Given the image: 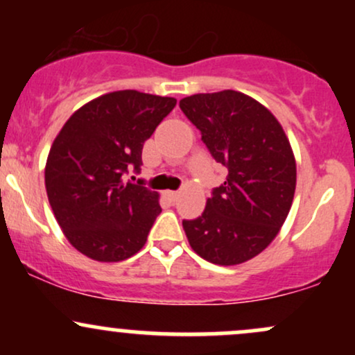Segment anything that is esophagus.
Listing matches in <instances>:
<instances>
[{
	"label": "esophagus",
	"instance_id": "1",
	"mask_svg": "<svg viewBox=\"0 0 355 355\" xmlns=\"http://www.w3.org/2000/svg\"><path fill=\"white\" fill-rule=\"evenodd\" d=\"M165 197L168 198L170 202H177L178 197H180V191H172V190H166L165 191Z\"/></svg>",
	"mask_w": 355,
	"mask_h": 355
}]
</instances>
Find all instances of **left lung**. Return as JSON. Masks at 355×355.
<instances>
[{"mask_svg":"<svg viewBox=\"0 0 355 355\" xmlns=\"http://www.w3.org/2000/svg\"><path fill=\"white\" fill-rule=\"evenodd\" d=\"M180 108L229 168L203 214L183 220V230L207 262L239 266L270 245L291 211L297 183L291 141L270 110L235 89L187 96Z\"/></svg>","mask_w":355,"mask_h":355,"instance_id":"8db88e82","label":"left lung"}]
</instances>
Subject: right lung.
<instances>
[{"mask_svg":"<svg viewBox=\"0 0 355 355\" xmlns=\"http://www.w3.org/2000/svg\"><path fill=\"white\" fill-rule=\"evenodd\" d=\"M175 105L137 89L105 93L56 135L44 166L48 200L64 237L88 259L121 262L145 245L160 195L125 183L123 173L140 168L144 144Z\"/></svg>","mask_w":355,"mask_h":355,"instance_id":"1","label":"right lung"}]
</instances>
